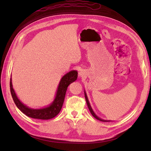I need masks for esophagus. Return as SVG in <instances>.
Segmentation results:
<instances>
[{
    "mask_svg": "<svg viewBox=\"0 0 151 151\" xmlns=\"http://www.w3.org/2000/svg\"><path fill=\"white\" fill-rule=\"evenodd\" d=\"M84 75V72H83V71H81V72H80V75L83 76Z\"/></svg>",
    "mask_w": 151,
    "mask_h": 151,
    "instance_id": "1",
    "label": "esophagus"
}]
</instances>
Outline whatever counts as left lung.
Returning <instances> with one entry per match:
<instances>
[{"label":"left lung","instance_id":"left-lung-1","mask_svg":"<svg viewBox=\"0 0 151 151\" xmlns=\"http://www.w3.org/2000/svg\"><path fill=\"white\" fill-rule=\"evenodd\" d=\"M85 98H86V102H87L88 107L89 110V111H90L91 114V115H93V117H94L95 119H98V120H99V121H104V122H107V121H106V120H102V119H101L99 118V117L97 116V115H96L95 114V113H94V112H93V110H92V108H91V107L90 104H89V101H88V99L87 95H86V93H85Z\"/></svg>","mask_w":151,"mask_h":151}]
</instances>
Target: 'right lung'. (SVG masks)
<instances>
[{
    "instance_id": "obj_1",
    "label": "right lung",
    "mask_w": 151,
    "mask_h": 151,
    "mask_svg": "<svg viewBox=\"0 0 151 151\" xmlns=\"http://www.w3.org/2000/svg\"><path fill=\"white\" fill-rule=\"evenodd\" d=\"M77 76L78 72L76 70L70 71L63 76L60 82L58 88L56 98L49 107L42 109H32L24 105L16 96L15 93L13 89L12 81L10 79L9 86H10L12 97L17 107L27 116L34 119H50L56 117L60 113L61 109L62 108L64 99H65L67 87L70 84L75 82L77 79Z\"/></svg>"
}]
</instances>
